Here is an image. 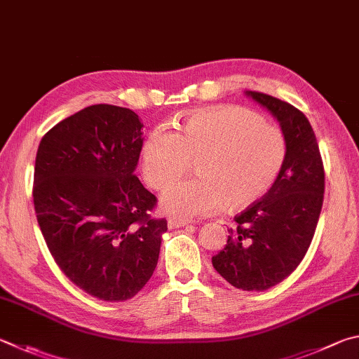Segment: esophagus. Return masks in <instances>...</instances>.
<instances>
[{
    "label": "esophagus",
    "mask_w": 359,
    "mask_h": 359,
    "mask_svg": "<svg viewBox=\"0 0 359 359\" xmlns=\"http://www.w3.org/2000/svg\"><path fill=\"white\" fill-rule=\"evenodd\" d=\"M190 221L188 219H180V218H169L168 219V227L169 229H177V227H184L188 226Z\"/></svg>",
    "instance_id": "esophagus-1"
}]
</instances>
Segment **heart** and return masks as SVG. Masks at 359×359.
<instances>
[{"label": "heart", "mask_w": 359, "mask_h": 359, "mask_svg": "<svg viewBox=\"0 0 359 359\" xmlns=\"http://www.w3.org/2000/svg\"><path fill=\"white\" fill-rule=\"evenodd\" d=\"M285 158L283 130L242 107L193 113L175 122V132L155 127L141 149L142 175L158 191L194 161L196 177L174 185L161 201L163 210L179 218L254 204L275 184Z\"/></svg>", "instance_id": "1"}]
</instances>
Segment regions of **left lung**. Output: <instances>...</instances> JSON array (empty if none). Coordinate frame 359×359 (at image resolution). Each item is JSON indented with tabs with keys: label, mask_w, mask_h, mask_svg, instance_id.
<instances>
[{
	"label": "left lung",
	"mask_w": 359,
	"mask_h": 359,
	"mask_svg": "<svg viewBox=\"0 0 359 359\" xmlns=\"http://www.w3.org/2000/svg\"><path fill=\"white\" fill-rule=\"evenodd\" d=\"M276 117L287 141V158L275 184L238 213L213 269L233 287L262 292L287 278L306 256L320 217L325 171L317 138L298 108L248 90Z\"/></svg>",
	"instance_id": "1"
}]
</instances>
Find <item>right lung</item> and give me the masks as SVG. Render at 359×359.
Returning a JSON list of instances; mask_svg holds the SVG:
<instances>
[{
    "label": "right lung",
    "mask_w": 359,
    "mask_h": 359,
    "mask_svg": "<svg viewBox=\"0 0 359 359\" xmlns=\"http://www.w3.org/2000/svg\"><path fill=\"white\" fill-rule=\"evenodd\" d=\"M142 123L128 108L93 105L48 130L34 166V210L55 262L103 302H126L151 279L165 218L133 174Z\"/></svg>",
    "instance_id": "1"
}]
</instances>
